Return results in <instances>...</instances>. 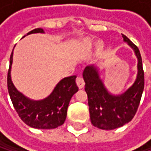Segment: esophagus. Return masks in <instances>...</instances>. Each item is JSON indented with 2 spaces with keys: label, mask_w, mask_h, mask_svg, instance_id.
<instances>
[{
  "label": "esophagus",
  "mask_w": 151,
  "mask_h": 151,
  "mask_svg": "<svg viewBox=\"0 0 151 151\" xmlns=\"http://www.w3.org/2000/svg\"><path fill=\"white\" fill-rule=\"evenodd\" d=\"M76 83L78 85V87L80 89H82L84 87V80L81 76H78L77 79H76Z\"/></svg>",
  "instance_id": "obj_1"
}]
</instances>
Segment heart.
I'll return each instance as SVG.
<instances>
[{"label":"heart","instance_id":"b5f03b06","mask_svg":"<svg viewBox=\"0 0 151 151\" xmlns=\"http://www.w3.org/2000/svg\"><path fill=\"white\" fill-rule=\"evenodd\" d=\"M84 46H85L87 49H90V48L91 47V40H86L85 42H84Z\"/></svg>","mask_w":151,"mask_h":151}]
</instances>
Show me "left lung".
<instances>
[{"instance_id": "obj_1", "label": "left lung", "mask_w": 151, "mask_h": 151, "mask_svg": "<svg viewBox=\"0 0 151 151\" xmlns=\"http://www.w3.org/2000/svg\"><path fill=\"white\" fill-rule=\"evenodd\" d=\"M122 37L138 58L137 79L130 88L124 93L115 96L106 90L96 67L87 66L82 73L91 121L93 126L101 129H114L129 122L138 111L144 90V71L139 50L124 34Z\"/></svg>"}]
</instances>
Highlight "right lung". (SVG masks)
I'll return each instance as SVG.
<instances>
[{
	"mask_svg": "<svg viewBox=\"0 0 151 151\" xmlns=\"http://www.w3.org/2000/svg\"><path fill=\"white\" fill-rule=\"evenodd\" d=\"M43 33L40 28L28 32ZM13 50L10 58V67L7 76L8 91L16 112L25 124L35 129H50L61 126L66 119L67 109L71 97L79 90L76 84V76L62 79L54 88L53 91L42 101H32L26 98L17 91L11 79V69L12 63Z\"/></svg>",
	"mask_w": 151,
	"mask_h": 151,
	"instance_id": "right-lung-1",
	"label": "right lung"
}]
</instances>
